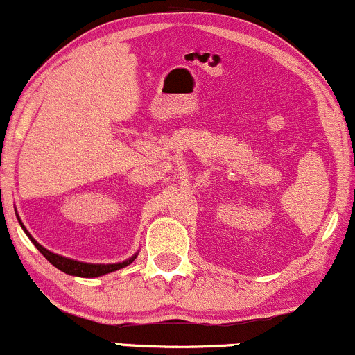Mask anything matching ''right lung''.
<instances>
[{"label": "right lung", "instance_id": "add662e5", "mask_svg": "<svg viewBox=\"0 0 355 355\" xmlns=\"http://www.w3.org/2000/svg\"><path fill=\"white\" fill-rule=\"evenodd\" d=\"M17 221H19L22 231L26 232V236L29 237L31 242L35 245V248L39 249V252L46 257L49 262L52 263L53 267H57L58 270H62L64 273H69V275H73V277H83V278H95V277H101V275H106V273H111V272H116L119 270V268H124L128 267L129 263L134 262V259L137 257L136 252L132 255V257L123 260V262H118V263H88V262H80V260H75V259H70V257H64V255H58V254H53L51 250L44 248V245H40L37 241L34 239L33 236L29 234V231L26 230V226L22 224L19 214H16Z\"/></svg>", "mask_w": 355, "mask_h": 355}]
</instances>
